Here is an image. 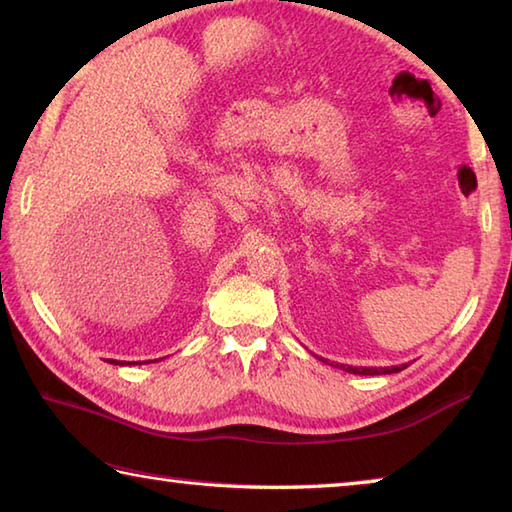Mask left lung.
<instances>
[{"mask_svg":"<svg viewBox=\"0 0 512 512\" xmlns=\"http://www.w3.org/2000/svg\"><path fill=\"white\" fill-rule=\"evenodd\" d=\"M345 369L350 374H358V376H378V374H396L400 369H405L407 365H394V367H352V365H336Z\"/></svg>","mask_w":512,"mask_h":512,"instance_id":"8db88e82","label":"left lung"}]
</instances>
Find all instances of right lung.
<instances>
[{
    "mask_svg": "<svg viewBox=\"0 0 512 512\" xmlns=\"http://www.w3.org/2000/svg\"><path fill=\"white\" fill-rule=\"evenodd\" d=\"M158 361V358H156ZM112 365H140V363H123V361H112Z\"/></svg>",
    "mask_w": 512,
    "mask_h": 512,
    "instance_id": "1",
    "label": "right lung"
}]
</instances>
